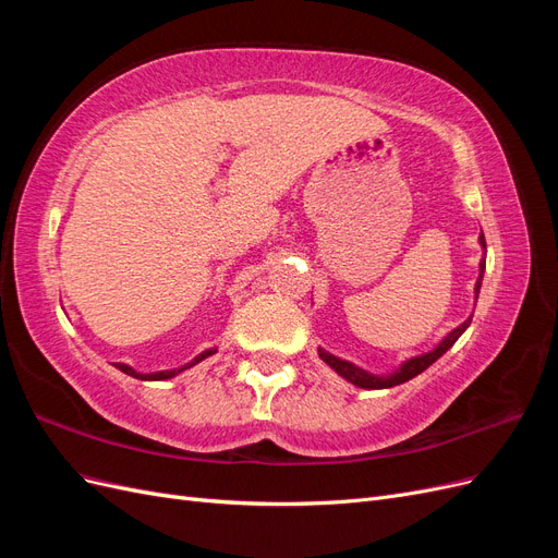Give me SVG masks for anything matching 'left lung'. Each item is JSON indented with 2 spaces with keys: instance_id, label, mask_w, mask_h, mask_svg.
<instances>
[{
  "instance_id": "left-lung-1",
  "label": "left lung",
  "mask_w": 558,
  "mask_h": 558,
  "mask_svg": "<svg viewBox=\"0 0 558 558\" xmlns=\"http://www.w3.org/2000/svg\"><path fill=\"white\" fill-rule=\"evenodd\" d=\"M480 246L486 251L484 234H480ZM484 258H486V253H484ZM484 258L480 260V277H477V283H475V302H477V298H480V289H482V277H484V267H486V260H484ZM470 320H472V316H470V318H465L459 328H453L449 335H445L442 340L437 342L430 351H426V353H418V356H412V359H408V361H402V363L393 369V373H388V375H375V373H367V369L359 367L356 363L344 361V359H340V356H332L330 351L320 349V347H318V359L324 361L326 365H330L337 375H340V377H342V379H347V381H351L353 386H359V388H391V386H398V384L410 381L412 377H416V375L424 373L426 367H430V365H433L437 359H440L442 353H447V351L453 347V342L459 340V337L468 330Z\"/></svg>"
}]
</instances>
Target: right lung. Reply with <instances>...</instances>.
Masks as SVG:
<instances>
[{
  "instance_id": "obj_1",
  "label": "right lung",
  "mask_w": 558,
  "mask_h": 558,
  "mask_svg": "<svg viewBox=\"0 0 558 558\" xmlns=\"http://www.w3.org/2000/svg\"><path fill=\"white\" fill-rule=\"evenodd\" d=\"M211 353H216V347L205 349L202 353H197V356H195L191 363H185V365H181V367H172V369H158V373H137V369L130 367V365H125V363H113V365H116L118 369H121V373H125V375H130V377H134V379H144V381H162V379H172V377H177L179 373H183V369H189V367H193V365L202 363L205 359H209Z\"/></svg>"
}]
</instances>
